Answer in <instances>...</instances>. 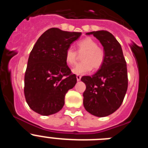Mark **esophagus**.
Returning a JSON list of instances; mask_svg holds the SVG:
<instances>
[{"label": "esophagus", "mask_w": 148, "mask_h": 148, "mask_svg": "<svg viewBox=\"0 0 148 148\" xmlns=\"http://www.w3.org/2000/svg\"><path fill=\"white\" fill-rule=\"evenodd\" d=\"M81 78H82V76H81V75H76V79L78 82H79V81L81 80Z\"/></svg>", "instance_id": "34e87169"}]
</instances>
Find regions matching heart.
<instances>
[{
  "label": "heart",
  "mask_w": 148,
  "mask_h": 148,
  "mask_svg": "<svg viewBox=\"0 0 148 148\" xmlns=\"http://www.w3.org/2000/svg\"><path fill=\"white\" fill-rule=\"evenodd\" d=\"M77 48L82 56V63H79L73 69L75 75H85L92 69H99L104 61V52L103 49L98 47L95 40L90 37L85 38L77 43ZM78 53L73 48H68L65 53V61L69 66H73L77 61Z\"/></svg>",
  "instance_id": "1"
}]
</instances>
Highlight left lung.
<instances>
[{
	"mask_svg": "<svg viewBox=\"0 0 148 148\" xmlns=\"http://www.w3.org/2000/svg\"><path fill=\"white\" fill-rule=\"evenodd\" d=\"M92 35L104 47V61L92 76H83L86 84L84 107L90 114L104 117L119 108L127 90V70L121 47L110 32L99 30L86 33Z\"/></svg>",
	"mask_w": 148,
	"mask_h": 148,
	"instance_id": "left-lung-1",
	"label": "left lung"
}]
</instances>
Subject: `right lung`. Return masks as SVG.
Instances as JSON below:
<instances>
[{
    "instance_id": "1",
    "label": "right lung",
    "mask_w": 148,
    "mask_h": 148,
    "mask_svg": "<svg viewBox=\"0 0 148 148\" xmlns=\"http://www.w3.org/2000/svg\"><path fill=\"white\" fill-rule=\"evenodd\" d=\"M81 35L51 28L34 45L24 76V95L35 113L49 116L64 107L65 95L77 82L76 75L66 65L65 53Z\"/></svg>"
}]
</instances>
